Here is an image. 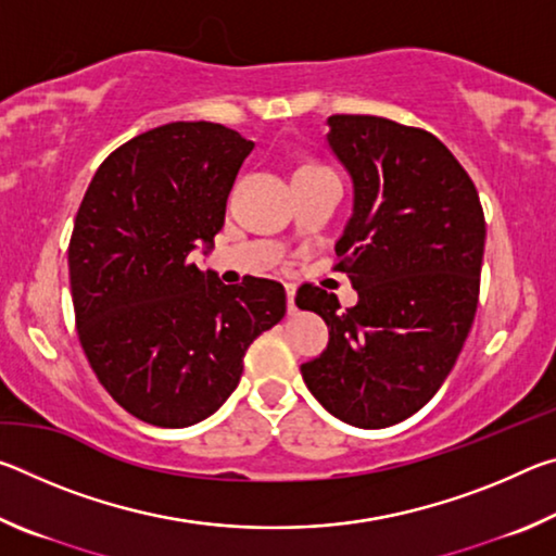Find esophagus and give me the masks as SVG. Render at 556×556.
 <instances>
[{
  "label": "esophagus",
  "instance_id": "esophagus-1",
  "mask_svg": "<svg viewBox=\"0 0 556 556\" xmlns=\"http://www.w3.org/2000/svg\"><path fill=\"white\" fill-rule=\"evenodd\" d=\"M287 306H289V316H294L299 308H296V287L294 285H287Z\"/></svg>",
  "mask_w": 556,
  "mask_h": 556
}]
</instances>
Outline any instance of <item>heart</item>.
<instances>
[{
	"label": "heart",
	"mask_w": 556,
	"mask_h": 556,
	"mask_svg": "<svg viewBox=\"0 0 556 556\" xmlns=\"http://www.w3.org/2000/svg\"><path fill=\"white\" fill-rule=\"evenodd\" d=\"M301 168H316V166H312V164H308V166H301ZM301 168H299V172H301Z\"/></svg>",
	"instance_id": "obj_1"
}]
</instances>
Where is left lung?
I'll list each match as a JSON object with an SVG mask.
<instances>
[{
	"instance_id": "8db88e82",
	"label": "left lung",
	"mask_w": 556,
	"mask_h": 556,
	"mask_svg": "<svg viewBox=\"0 0 556 556\" xmlns=\"http://www.w3.org/2000/svg\"><path fill=\"white\" fill-rule=\"evenodd\" d=\"M326 125L353 181L336 252L357 304L341 312L326 289L296 291V306L331 328L301 375L333 417L384 429L425 407L454 368L478 306L485 218L464 166L429 131L372 115Z\"/></svg>"
}]
</instances>
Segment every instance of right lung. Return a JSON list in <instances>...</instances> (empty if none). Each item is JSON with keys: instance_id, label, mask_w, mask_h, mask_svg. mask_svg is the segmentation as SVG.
<instances>
[{"instance_id": "1", "label": "right lung", "mask_w": 556, "mask_h": 556, "mask_svg": "<svg viewBox=\"0 0 556 556\" xmlns=\"http://www.w3.org/2000/svg\"><path fill=\"white\" fill-rule=\"evenodd\" d=\"M255 142L215 122H168L92 176L68 248L80 345L112 400L154 427L199 425L238 388L250 343L287 314L279 281L201 271Z\"/></svg>"}]
</instances>
